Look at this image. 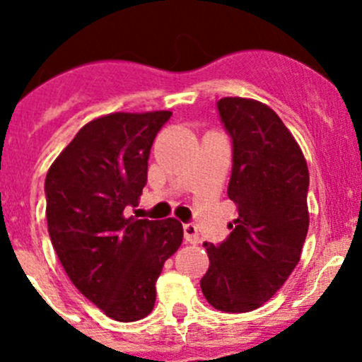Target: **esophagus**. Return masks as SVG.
I'll return each mask as SVG.
<instances>
[{
  "instance_id": "obj_1",
  "label": "esophagus",
  "mask_w": 362,
  "mask_h": 362,
  "mask_svg": "<svg viewBox=\"0 0 362 362\" xmlns=\"http://www.w3.org/2000/svg\"><path fill=\"white\" fill-rule=\"evenodd\" d=\"M184 238L187 243H192V245H196V243H199V233H198V228H196L194 224H184Z\"/></svg>"
}]
</instances>
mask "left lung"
Masks as SVG:
<instances>
[{"instance_id": "obj_1", "label": "left lung", "mask_w": 362, "mask_h": 362, "mask_svg": "<svg viewBox=\"0 0 362 362\" xmlns=\"http://www.w3.org/2000/svg\"><path fill=\"white\" fill-rule=\"evenodd\" d=\"M217 110L233 144L228 196L238 217L224 242L204 243L210 266L199 284L214 308L245 313L264 305L299 262L310 175L298 141L264 103L222 98Z\"/></svg>"}]
</instances>
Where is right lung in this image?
Returning <instances> with one entry per match:
<instances>
[{
	"label": "right lung",
	"mask_w": 362,
	"mask_h": 362,
	"mask_svg": "<svg viewBox=\"0 0 362 362\" xmlns=\"http://www.w3.org/2000/svg\"><path fill=\"white\" fill-rule=\"evenodd\" d=\"M171 112H117L90 120L45 178L50 242L90 303L119 322L152 312L164 261L184 238L177 218L126 217L147 184L156 134Z\"/></svg>",
	"instance_id": "add662e5"
}]
</instances>
